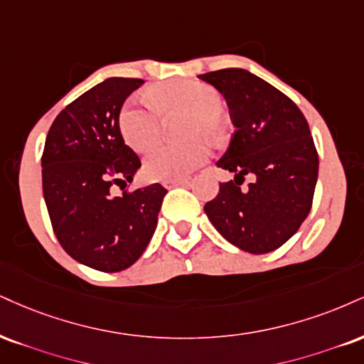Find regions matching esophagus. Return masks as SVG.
<instances>
[{"instance_id": "1", "label": "esophagus", "mask_w": 364, "mask_h": 364, "mask_svg": "<svg viewBox=\"0 0 364 364\" xmlns=\"http://www.w3.org/2000/svg\"><path fill=\"white\" fill-rule=\"evenodd\" d=\"M188 179H173V181H164L163 185L166 188H174V186H186L188 185Z\"/></svg>"}]
</instances>
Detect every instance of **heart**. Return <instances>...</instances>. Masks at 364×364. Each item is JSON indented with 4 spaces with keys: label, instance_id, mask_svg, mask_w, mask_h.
Masks as SVG:
<instances>
[{
    "label": "heart",
    "instance_id": "heart-1",
    "mask_svg": "<svg viewBox=\"0 0 364 364\" xmlns=\"http://www.w3.org/2000/svg\"><path fill=\"white\" fill-rule=\"evenodd\" d=\"M151 100L134 98L120 110L118 129L125 144L134 151L144 152L157 142L163 130V117L188 113L185 120V144H161L149 151L144 159V171L157 181L183 179L207 161L208 142L200 135L217 137L220 134L218 112L222 108L220 95L213 87L198 81H171L156 86Z\"/></svg>",
    "mask_w": 364,
    "mask_h": 364
}]
</instances>
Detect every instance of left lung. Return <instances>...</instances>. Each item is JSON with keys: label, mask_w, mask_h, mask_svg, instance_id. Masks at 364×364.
<instances>
[{"label": "left lung", "mask_w": 364, "mask_h": 364, "mask_svg": "<svg viewBox=\"0 0 364 364\" xmlns=\"http://www.w3.org/2000/svg\"><path fill=\"white\" fill-rule=\"evenodd\" d=\"M200 80L225 98L237 130L217 161L234 174L205 205L213 227L235 247L266 254L300 229L312 207L318 156L300 108L246 69L230 68ZM247 173L253 183L240 188Z\"/></svg>", "instance_id": "left-lung-1"}]
</instances>
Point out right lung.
I'll return each mask as SVG.
<instances>
[{"instance_id":"1","label":"right lung","mask_w":364,"mask_h":364,"mask_svg":"<svg viewBox=\"0 0 364 364\" xmlns=\"http://www.w3.org/2000/svg\"><path fill=\"white\" fill-rule=\"evenodd\" d=\"M142 80L108 77L57 115L42 154V190L64 251L81 264L117 273L146 251L168 193L159 183L113 195L140 168L118 115Z\"/></svg>"}]
</instances>
